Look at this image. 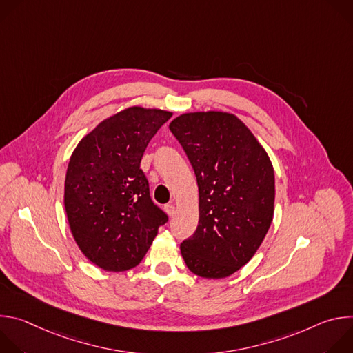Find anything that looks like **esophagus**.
<instances>
[{
	"mask_svg": "<svg viewBox=\"0 0 353 353\" xmlns=\"http://www.w3.org/2000/svg\"><path fill=\"white\" fill-rule=\"evenodd\" d=\"M165 211H166V214H168L169 216H173V215L176 214V207H174V204H168V205H165Z\"/></svg>",
	"mask_w": 353,
	"mask_h": 353,
	"instance_id": "esophagus-1",
	"label": "esophagus"
}]
</instances>
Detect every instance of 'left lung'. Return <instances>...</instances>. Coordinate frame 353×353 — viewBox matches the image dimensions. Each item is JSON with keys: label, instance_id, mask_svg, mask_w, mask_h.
<instances>
[{"label": "left lung", "instance_id": "1", "mask_svg": "<svg viewBox=\"0 0 353 353\" xmlns=\"http://www.w3.org/2000/svg\"><path fill=\"white\" fill-rule=\"evenodd\" d=\"M169 128L194 169L199 192L196 230L180 244L184 263L198 276H230L253 259L274 218L270 157L230 113H184Z\"/></svg>", "mask_w": 353, "mask_h": 353}]
</instances>
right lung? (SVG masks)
<instances>
[{
    "instance_id": "right-lung-1",
    "label": "right lung",
    "mask_w": 353,
    "mask_h": 353,
    "mask_svg": "<svg viewBox=\"0 0 353 353\" xmlns=\"http://www.w3.org/2000/svg\"><path fill=\"white\" fill-rule=\"evenodd\" d=\"M173 113L132 106L99 123L71 155L64 205L83 256L99 268L137 267L168 215L139 169L145 149Z\"/></svg>"
}]
</instances>
